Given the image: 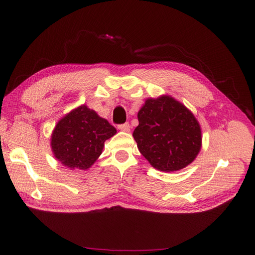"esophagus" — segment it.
<instances>
[{"mask_svg": "<svg viewBox=\"0 0 255 255\" xmlns=\"http://www.w3.org/2000/svg\"><path fill=\"white\" fill-rule=\"evenodd\" d=\"M118 128H119L120 130H123V132H129L130 126H129L128 122H126V123H123V125H119V126H118Z\"/></svg>", "mask_w": 255, "mask_h": 255, "instance_id": "obj_1", "label": "esophagus"}]
</instances>
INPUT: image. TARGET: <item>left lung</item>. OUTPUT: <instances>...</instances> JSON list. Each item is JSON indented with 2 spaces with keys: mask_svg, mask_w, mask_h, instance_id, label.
<instances>
[{
  "mask_svg": "<svg viewBox=\"0 0 255 255\" xmlns=\"http://www.w3.org/2000/svg\"><path fill=\"white\" fill-rule=\"evenodd\" d=\"M134 129L138 150L157 170L177 171L191 164L201 149V128L186 106L170 96L146 99Z\"/></svg>",
  "mask_w": 255,
  "mask_h": 255,
  "instance_id": "8db88e82",
  "label": "left lung"
}]
</instances>
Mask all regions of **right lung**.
I'll return each mask as SVG.
<instances>
[{
    "label": "right lung",
    "instance_id": "add662e5",
    "mask_svg": "<svg viewBox=\"0 0 255 255\" xmlns=\"http://www.w3.org/2000/svg\"><path fill=\"white\" fill-rule=\"evenodd\" d=\"M116 133L109 121L81 105L57 122L51 136L52 151L64 166L86 170L101 155L105 140Z\"/></svg>",
    "mask_w": 255,
    "mask_h": 255
}]
</instances>
